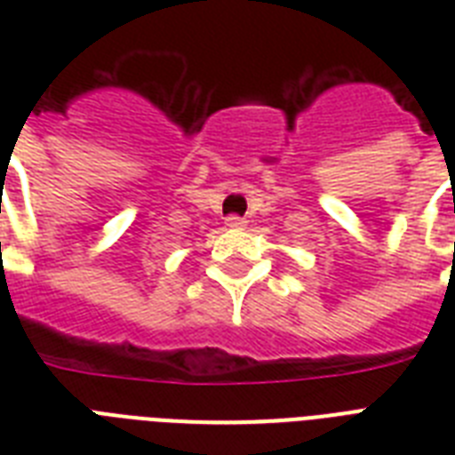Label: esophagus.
<instances>
[{"instance_id":"esophagus-1","label":"esophagus","mask_w":455,"mask_h":455,"mask_svg":"<svg viewBox=\"0 0 455 455\" xmlns=\"http://www.w3.org/2000/svg\"><path fill=\"white\" fill-rule=\"evenodd\" d=\"M227 227L228 228H243L245 227V220H243V217H235V214H231V217H227Z\"/></svg>"}]
</instances>
